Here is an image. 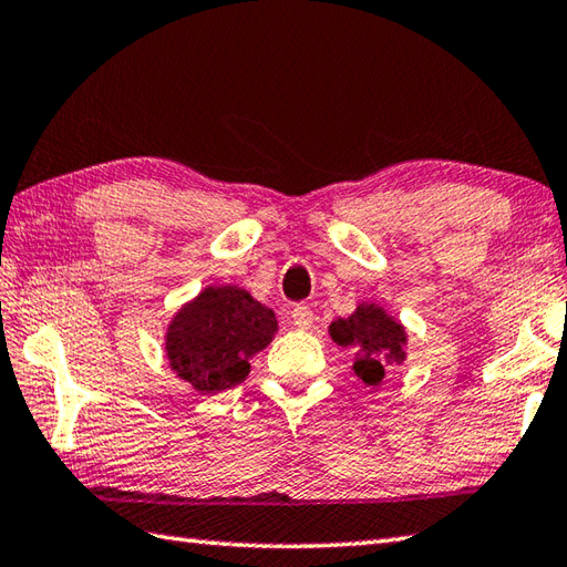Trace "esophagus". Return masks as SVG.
I'll list each match as a JSON object with an SVG mask.
<instances>
[{"label": "esophagus", "instance_id": "34e87169", "mask_svg": "<svg viewBox=\"0 0 567 567\" xmlns=\"http://www.w3.org/2000/svg\"><path fill=\"white\" fill-rule=\"evenodd\" d=\"M290 319L295 323V329H311V323H315V311H311L307 305H297L292 311H290Z\"/></svg>", "mask_w": 567, "mask_h": 567}]
</instances>
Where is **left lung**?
<instances>
[{
  "label": "left lung",
  "instance_id": "8db88e82",
  "mask_svg": "<svg viewBox=\"0 0 567 567\" xmlns=\"http://www.w3.org/2000/svg\"><path fill=\"white\" fill-rule=\"evenodd\" d=\"M331 339L355 353L353 372L368 388H378L384 378V365L402 363L406 333L402 323L390 319L375 305H363L348 319L333 321Z\"/></svg>",
  "mask_w": 567,
  "mask_h": 567
}]
</instances>
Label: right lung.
Listing matches in <instances>:
<instances>
[{
	"instance_id": "obj_1",
	"label": "right lung",
	"mask_w": 567,
	"mask_h": 567,
	"mask_svg": "<svg viewBox=\"0 0 567 567\" xmlns=\"http://www.w3.org/2000/svg\"><path fill=\"white\" fill-rule=\"evenodd\" d=\"M277 319L240 287H207L177 311L167 329V358L179 378L202 394L244 382L248 358L272 341Z\"/></svg>"
}]
</instances>
